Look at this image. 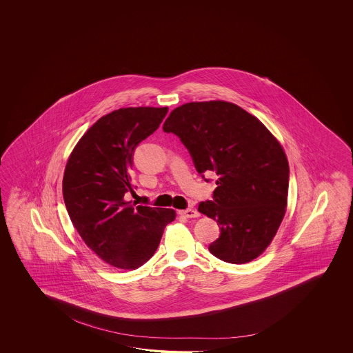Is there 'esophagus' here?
Listing matches in <instances>:
<instances>
[{
  "label": "esophagus",
  "mask_w": 353,
  "mask_h": 353,
  "mask_svg": "<svg viewBox=\"0 0 353 353\" xmlns=\"http://www.w3.org/2000/svg\"><path fill=\"white\" fill-rule=\"evenodd\" d=\"M179 214L185 218L199 217V213L195 210H190V208L189 210H179Z\"/></svg>",
  "instance_id": "1"
}]
</instances>
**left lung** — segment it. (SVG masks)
Segmentation results:
<instances>
[{
	"mask_svg": "<svg viewBox=\"0 0 353 353\" xmlns=\"http://www.w3.org/2000/svg\"><path fill=\"white\" fill-rule=\"evenodd\" d=\"M163 130L179 137L203 179L217 174L213 201L198 205L221 230L210 254L230 263L261 255L278 232L288 202L289 164L278 140L255 116L225 101L180 105Z\"/></svg>",
	"mask_w": 353,
	"mask_h": 353,
	"instance_id": "obj_1",
	"label": "left lung"
}]
</instances>
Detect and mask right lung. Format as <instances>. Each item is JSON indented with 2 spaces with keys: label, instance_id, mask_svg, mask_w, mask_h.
<instances>
[{
  "label": "right lung",
  "instance_id": "right-lung-1",
  "mask_svg": "<svg viewBox=\"0 0 353 353\" xmlns=\"http://www.w3.org/2000/svg\"><path fill=\"white\" fill-rule=\"evenodd\" d=\"M168 107H128L105 114L68 159L63 196L75 230L105 263L135 270L158 248L175 210L128 202L137 145L158 130Z\"/></svg>",
  "mask_w": 353,
  "mask_h": 353
}]
</instances>
